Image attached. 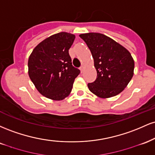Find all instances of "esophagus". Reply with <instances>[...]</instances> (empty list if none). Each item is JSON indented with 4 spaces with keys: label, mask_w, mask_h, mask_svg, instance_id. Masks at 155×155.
Wrapping results in <instances>:
<instances>
[{
    "label": "esophagus",
    "mask_w": 155,
    "mask_h": 155,
    "mask_svg": "<svg viewBox=\"0 0 155 155\" xmlns=\"http://www.w3.org/2000/svg\"><path fill=\"white\" fill-rule=\"evenodd\" d=\"M84 65H81V66L80 67V71H81V73L84 71Z\"/></svg>",
    "instance_id": "1"
}]
</instances>
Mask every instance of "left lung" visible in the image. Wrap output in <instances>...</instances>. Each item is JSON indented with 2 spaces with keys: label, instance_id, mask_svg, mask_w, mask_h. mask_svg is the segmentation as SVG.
Segmentation results:
<instances>
[{
  "label": "left lung",
  "instance_id": "left-lung-1",
  "mask_svg": "<svg viewBox=\"0 0 155 155\" xmlns=\"http://www.w3.org/2000/svg\"><path fill=\"white\" fill-rule=\"evenodd\" d=\"M79 36L91 51L97 71L95 81L88 83L89 90L101 98L120 94L133 76L134 60L130 53L114 40L101 33H84Z\"/></svg>",
  "mask_w": 155,
  "mask_h": 155
}]
</instances>
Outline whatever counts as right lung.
I'll use <instances>...</instances> for the list:
<instances>
[{
  "mask_svg": "<svg viewBox=\"0 0 155 155\" xmlns=\"http://www.w3.org/2000/svg\"><path fill=\"white\" fill-rule=\"evenodd\" d=\"M75 35L61 32L44 39L28 59V74L38 91L47 98L61 101L71 92L80 71L68 53Z\"/></svg>",
  "mask_w": 155,
  "mask_h": 155,
  "instance_id": "1",
  "label": "right lung"
}]
</instances>
